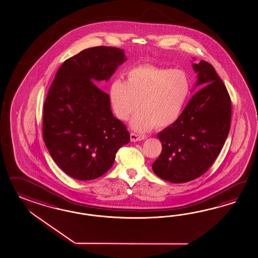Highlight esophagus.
<instances>
[{"instance_id":"esophagus-1","label":"esophagus","mask_w":258,"mask_h":258,"mask_svg":"<svg viewBox=\"0 0 258 258\" xmlns=\"http://www.w3.org/2000/svg\"><path fill=\"white\" fill-rule=\"evenodd\" d=\"M145 135H140L137 133H131V141L132 142H139V141H142V140H145Z\"/></svg>"}]
</instances>
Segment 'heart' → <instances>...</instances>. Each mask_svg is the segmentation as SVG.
Returning a JSON list of instances; mask_svg holds the SVG:
<instances>
[{
  "instance_id": "heart-1",
  "label": "heart",
  "mask_w": 258,
  "mask_h": 258,
  "mask_svg": "<svg viewBox=\"0 0 258 258\" xmlns=\"http://www.w3.org/2000/svg\"><path fill=\"white\" fill-rule=\"evenodd\" d=\"M190 91L188 77L181 70L143 65L126 73L125 83L115 80L109 97L113 113L121 120L131 121L136 132L166 127L181 114Z\"/></svg>"
}]
</instances>
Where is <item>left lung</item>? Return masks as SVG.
<instances>
[{
  "instance_id": "1",
  "label": "left lung",
  "mask_w": 258,
  "mask_h": 258,
  "mask_svg": "<svg viewBox=\"0 0 258 258\" xmlns=\"http://www.w3.org/2000/svg\"><path fill=\"white\" fill-rule=\"evenodd\" d=\"M198 74L191 98L174 123L157 134L162 151L152 165L154 172L175 183L205 173L220 154L230 128L231 101L212 64L193 63ZM193 91V90H192Z\"/></svg>"
}]
</instances>
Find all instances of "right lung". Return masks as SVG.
<instances>
[{"instance_id": "right-lung-1", "label": "right lung", "mask_w": 258, "mask_h": 258, "mask_svg": "<svg viewBox=\"0 0 258 258\" xmlns=\"http://www.w3.org/2000/svg\"><path fill=\"white\" fill-rule=\"evenodd\" d=\"M125 51L96 46L66 59L57 70L44 104V142L55 163L80 181L106 173L121 146L130 143L126 126L113 116L110 97L98 88L126 60Z\"/></svg>"}]
</instances>
